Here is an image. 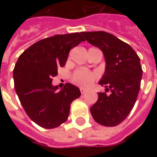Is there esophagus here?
<instances>
[{
  "mask_svg": "<svg viewBox=\"0 0 157 157\" xmlns=\"http://www.w3.org/2000/svg\"><path fill=\"white\" fill-rule=\"evenodd\" d=\"M86 92V90H84V89H81V94H85Z\"/></svg>",
  "mask_w": 157,
  "mask_h": 157,
  "instance_id": "obj_1",
  "label": "esophagus"
}]
</instances>
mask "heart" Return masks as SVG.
<instances>
[{
    "instance_id": "1",
    "label": "heart",
    "mask_w": 157,
    "mask_h": 157,
    "mask_svg": "<svg viewBox=\"0 0 157 157\" xmlns=\"http://www.w3.org/2000/svg\"><path fill=\"white\" fill-rule=\"evenodd\" d=\"M97 79V74L86 69L79 68L71 76V81L81 88H87Z\"/></svg>"
}]
</instances>
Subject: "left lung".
<instances>
[{"mask_svg": "<svg viewBox=\"0 0 157 157\" xmlns=\"http://www.w3.org/2000/svg\"><path fill=\"white\" fill-rule=\"evenodd\" d=\"M86 40L104 54L106 71L99 82L109 94L98 93L90 107L94 120L104 126H117L133 109L143 75L140 59L133 48L115 36L102 31L81 33Z\"/></svg>", "mask_w": 157, "mask_h": 157, "instance_id": "8db88e82", "label": "left lung"}]
</instances>
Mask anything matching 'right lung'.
I'll return each instance as SVG.
<instances>
[{
    "instance_id": "add662e5",
    "label": "right lung",
    "mask_w": 157,
    "mask_h": 157,
    "mask_svg": "<svg viewBox=\"0 0 157 157\" xmlns=\"http://www.w3.org/2000/svg\"><path fill=\"white\" fill-rule=\"evenodd\" d=\"M85 40L78 33L45 38L28 48L16 63V93L29 118L44 129L57 128L66 121L71 103L81 96L76 86L66 83L58 91L52 81L58 67L66 64L70 50Z\"/></svg>"
}]
</instances>
